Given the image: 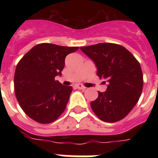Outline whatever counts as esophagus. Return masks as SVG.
<instances>
[{"label":"esophagus","instance_id":"obj_1","mask_svg":"<svg viewBox=\"0 0 158 158\" xmlns=\"http://www.w3.org/2000/svg\"><path fill=\"white\" fill-rule=\"evenodd\" d=\"M75 87H76V89H82V90H84V89H86V87L84 86L83 84H76V85H75Z\"/></svg>","mask_w":158,"mask_h":158}]
</instances>
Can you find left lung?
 <instances>
[{"label":"left lung","instance_id":"8db88e82","mask_svg":"<svg viewBox=\"0 0 158 158\" xmlns=\"http://www.w3.org/2000/svg\"><path fill=\"white\" fill-rule=\"evenodd\" d=\"M80 49L95 63L98 76L108 82L106 90L98 92V98L91 102L94 112L105 122L122 120L141 96L143 78L140 64L119 44L98 43Z\"/></svg>","mask_w":158,"mask_h":158}]
</instances>
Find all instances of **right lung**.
Instances as JSON below:
<instances>
[{
    "mask_svg": "<svg viewBox=\"0 0 158 158\" xmlns=\"http://www.w3.org/2000/svg\"><path fill=\"white\" fill-rule=\"evenodd\" d=\"M78 49L40 43L19 61L14 79L15 94L20 107L31 119L49 124L64 112L72 87L62 85L55 77L61 75L65 56Z\"/></svg>",
    "mask_w": 158,
    "mask_h": 158,
    "instance_id": "add662e5",
    "label": "right lung"
}]
</instances>
